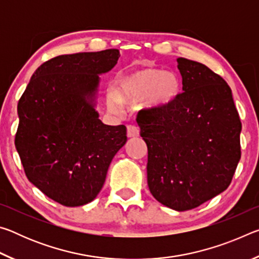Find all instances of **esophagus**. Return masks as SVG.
Instances as JSON below:
<instances>
[{"mask_svg": "<svg viewBox=\"0 0 259 259\" xmlns=\"http://www.w3.org/2000/svg\"><path fill=\"white\" fill-rule=\"evenodd\" d=\"M126 135H128L129 138L133 137H138L139 136V128L136 125H128L126 126Z\"/></svg>", "mask_w": 259, "mask_h": 259, "instance_id": "obj_1", "label": "esophagus"}]
</instances>
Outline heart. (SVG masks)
I'll list each match as a JSON object with an SVG mask.
<instances>
[{"label":"heart","mask_w":259,"mask_h":259,"mask_svg":"<svg viewBox=\"0 0 259 259\" xmlns=\"http://www.w3.org/2000/svg\"><path fill=\"white\" fill-rule=\"evenodd\" d=\"M179 80L172 72L154 67L134 69L122 75L115 83V91L108 94L109 108L116 111L121 103H135L146 109H159L177 97Z\"/></svg>","instance_id":"heart-1"}]
</instances>
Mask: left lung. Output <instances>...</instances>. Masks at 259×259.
I'll return each mask as SVG.
<instances>
[{
    "label": "left lung",
    "mask_w": 259,
    "mask_h": 259,
    "mask_svg": "<svg viewBox=\"0 0 259 259\" xmlns=\"http://www.w3.org/2000/svg\"><path fill=\"white\" fill-rule=\"evenodd\" d=\"M183 93L137 114L148 151L147 184L165 207L185 211L224 192L241 157L239 113L224 78L178 58Z\"/></svg>",
    "instance_id": "left-lung-1"
}]
</instances>
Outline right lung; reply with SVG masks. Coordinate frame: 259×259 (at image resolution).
Here are the masks:
<instances>
[{
    "label": "right lung",
    "mask_w": 259,
    "mask_h": 259,
    "mask_svg": "<svg viewBox=\"0 0 259 259\" xmlns=\"http://www.w3.org/2000/svg\"><path fill=\"white\" fill-rule=\"evenodd\" d=\"M117 49L63 55L43 63L18 102L15 145L26 177L66 207L93 201L114 155L126 142L125 125L99 120V75L115 66Z\"/></svg>",
    "instance_id": "obj_1"
}]
</instances>
